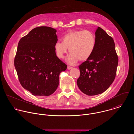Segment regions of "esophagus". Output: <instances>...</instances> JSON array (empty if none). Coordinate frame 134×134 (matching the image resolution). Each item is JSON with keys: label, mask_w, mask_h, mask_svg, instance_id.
Wrapping results in <instances>:
<instances>
[{"label": "esophagus", "mask_w": 134, "mask_h": 134, "mask_svg": "<svg viewBox=\"0 0 134 134\" xmlns=\"http://www.w3.org/2000/svg\"><path fill=\"white\" fill-rule=\"evenodd\" d=\"M68 70H70V69H71L72 68V66H68Z\"/></svg>", "instance_id": "obj_1"}]
</instances>
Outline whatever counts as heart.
<instances>
[{
  "label": "heart",
  "mask_w": 134,
  "mask_h": 134,
  "mask_svg": "<svg viewBox=\"0 0 134 134\" xmlns=\"http://www.w3.org/2000/svg\"><path fill=\"white\" fill-rule=\"evenodd\" d=\"M96 37L89 30H75L70 31L62 37V42L57 41L54 45L58 57L62 59L68 52L70 55L67 62L71 64L76 63L78 59L85 61L92 54L96 47Z\"/></svg>",
  "instance_id": "heart-1"
}]
</instances>
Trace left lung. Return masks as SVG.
I'll list each match as a JSON object with an SVG mask.
<instances>
[{
	"label": "left lung",
	"mask_w": 134,
	"mask_h": 134,
	"mask_svg": "<svg viewBox=\"0 0 134 134\" xmlns=\"http://www.w3.org/2000/svg\"><path fill=\"white\" fill-rule=\"evenodd\" d=\"M96 47L90 58L78 67L80 76L77 84L81 92L96 96L105 92L115 80L118 57L114 39L98 27Z\"/></svg>",
	"instance_id": "8db88e82"
}]
</instances>
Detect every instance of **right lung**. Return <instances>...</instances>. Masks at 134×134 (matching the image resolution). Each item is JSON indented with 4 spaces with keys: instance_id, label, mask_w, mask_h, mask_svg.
Returning <instances> with one entry per match:
<instances>
[{
    "instance_id": "add662e5",
    "label": "right lung",
    "mask_w": 134,
    "mask_h": 134,
    "mask_svg": "<svg viewBox=\"0 0 134 134\" xmlns=\"http://www.w3.org/2000/svg\"><path fill=\"white\" fill-rule=\"evenodd\" d=\"M57 30L41 26L20 38L14 66L22 87L35 96H49L56 90L60 73L67 65L56 56Z\"/></svg>"
}]
</instances>
